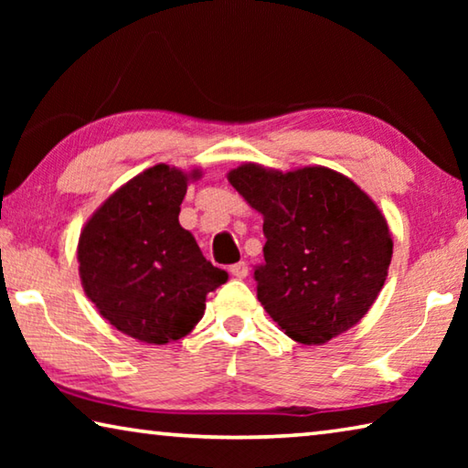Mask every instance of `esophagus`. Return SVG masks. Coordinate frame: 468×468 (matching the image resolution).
<instances>
[{
    "label": "esophagus",
    "instance_id": "34e87169",
    "mask_svg": "<svg viewBox=\"0 0 468 468\" xmlns=\"http://www.w3.org/2000/svg\"><path fill=\"white\" fill-rule=\"evenodd\" d=\"M248 272H250V268H248V264H245V262H237V264L231 266V274L235 276V279H239V281H243L245 276H248Z\"/></svg>",
    "mask_w": 468,
    "mask_h": 468
}]
</instances>
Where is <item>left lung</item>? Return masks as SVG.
Wrapping results in <instances>:
<instances>
[{
    "mask_svg": "<svg viewBox=\"0 0 468 468\" xmlns=\"http://www.w3.org/2000/svg\"><path fill=\"white\" fill-rule=\"evenodd\" d=\"M229 184L264 218V262L253 268L258 299L292 340L324 345L374 305L392 260L378 204L338 171H276L243 163Z\"/></svg>",
    "mask_w": 468,
    "mask_h": 468,
    "instance_id": "8db88e82",
    "label": "left lung"
}]
</instances>
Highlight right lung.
Here are the masks:
<instances>
[{"mask_svg":"<svg viewBox=\"0 0 468 468\" xmlns=\"http://www.w3.org/2000/svg\"><path fill=\"white\" fill-rule=\"evenodd\" d=\"M200 177L202 169L158 163L115 189L80 231L86 297L111 326L140 343L167 345L189 335L206 295L229 279L179 225L187 186Z\"/></svg>","mask_w":468,"mask_h":468,"instance_id":"1","label":"right lung"}]
</instances>
